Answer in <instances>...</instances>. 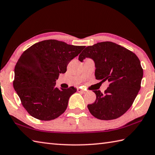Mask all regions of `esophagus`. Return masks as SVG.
Instances as JSON below:
<instances>
[{"instance_id":"1","label":"esophagus","mask_w":155,"mask_h":155,"mask_svg":"<svg viewBox=\"0 0 155 155\" xmlns=\"http://www.w3.org/2000/svg\"><path fill=\"white\" fill-rule=\"evenodd\" d=\"M77 91L78 92H81V93H86V91H85L84 89H83V88H77Z\"/></svg>"}]
</instances>
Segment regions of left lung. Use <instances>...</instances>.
<instances>
[{"label": "left lung", "mask_w": 155, "mask_h": 155, "mask_svg": "<svg viewBox=\"0 0 155 155\" xmlns=\"http://www.w3.org/2000/svg\"><path fill=\"white\" fill-rule=\"evenodd\" d=\"M86 58L94 62L96 79L110 83L104 93L93 91L96 101L88 104V110L98 119H116L129 109L140 88L143 70L139 59L132 51L108 41L85 48L78 60Z\"/></svg>", "instance_id": "left-lung-1"}]
</instances>
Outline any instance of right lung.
I'll return each mask as SVG.
<instances>
[{
	"mask_svg": "<svg viewBox=\"0 0 155 155\" xmlns=\"http://www.w3.org/2000/svg\"><path fill=\"white\" fill-rule=\"evenodd\" d=\"M84 47L46 40L31 46L21 54L15 68L13 87L32 117L51 120L66 110L69 98L77 88L58 89L55 82Z\"/></svg>",
	"mask_w": 155,
	"mask_h": 155,
	"instance_id": "right-lung-1",
	"label": "right lung"
}]
</instances>
